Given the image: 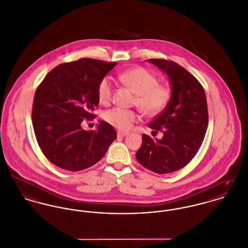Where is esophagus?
Here are the masks:
<instances>
[{
  "label": "esophagus",
  "instance_id": "obj_1",
  "mask_svg": "<svg viewBox=\"0 0 248 248\" xmlns=\"http://www.w3.org/2000/svg\"><path fill=\"white\" fill-rule=\"evenodd\" d=\"M127 135H128V133H125V132H117V135L119 137H124V136H126Z\"/></svg>",
  "mask_w": 248,
  "mask_h": 248
}]
</instances>
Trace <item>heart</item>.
<instances>
[{
	"instance_id": "heart-1",
	"label": "heart",
	"mask_w": 248,
	"mask_h": 248,
	"mask_svg": "<svg viewBox=\"0 0 248 248\" xmlns=\"http://www.w3.org/2000/svg\"><path fill=\"white\" fill-rule=\"evenodd\" d=\"M117 78L136 93L135 105L147 115L161 113L171 98V90L166 84H159L158 78L144 67H134L117 74ZM113 85L110 78H103L97 86L100 103L108 104L113 97ZM139 113L133 110L114 107L104 113L106 122L120 131L130 130L139 120Z\"/></svg>"
}]
</instances>
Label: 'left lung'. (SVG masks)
Instances as JSON below:
<instances>
[{
  "instance_id": "left-lung-1",
  "label": "left lung",
  "mask_w": 248,
  "mask_h": 248,
  "mask_svg": "<svg viewBox=\"0 0 248 248\" xmlns=\"http://www.w3.org/2000/svg\"><path fill=\"white\" fill-rule=\"evenodd\" d=\"M168 75L171 98L165 110L148 125L163 133L161 139L142 135V145L135 154L144 168L159 174L174 172L186 166L198 153L208 124V113L203 86L178 63L150 59Z\"/></svg>"
}]
</instances>
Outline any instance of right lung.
<instances>
[{"mask_svg":"<svg viewBox=\"0 0 248 248\" xmlns=\"http://www.w3.org/2000/svg\"><path fill=\"white\" fill-rule=\"evenodd\" d=\"M116 62L83 58L51 70L35 92L32 123L38 144L51 163L78 171L103 157L116 138L113 126L100 121L95 131L80 124L98 104L97 86Z\"/></svg>","mask_w":248,"mask_h":248,"instance_id":"1","label":"right lung"}]
</instances>
